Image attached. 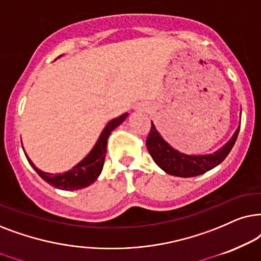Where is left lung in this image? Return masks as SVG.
Returning a JSON list of instances; mask_svg holds the SVG:
<instances>
[{
    "label": "left lung",
    "mask_w": 261,
    "mask_h": 261,
    "mask_svg": "<svg viewBox=\"0 0 261 261\" xmlns=\"http://www.w3.org/2000/svg\"><path fill=\"white\" fill-rule=\"evenodd\" d=\"M240 126L232 137L221 149L213 154L206 155H187L172 148L163 140L158 128L151 121L150 133L147 138V148L152 160L167 174L181 178H192L215 168L227 158L238 138Z\"/></svg>",
    "instance_id": "left-lung-1"
}]
</instances>
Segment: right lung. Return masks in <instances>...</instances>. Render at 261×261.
<instances>
[{"instance_id":"right-lung-1","label":"right lung","mask_w":261,"mask_h":261,"mask_svg":"<svg viewBox=\"0 0 261 261\" xmlns=\"http://www.w3.org/2000/svg\"><path fill=\"white\" fill-rule=\"evenodd\" d=\"M61 57V56H60ZM58 57V58H60ZM128 116V113H124L118 118L110 120L105 128L102 130L101 135H100L98 142H96L94 148L90 150L88 155L79 162L75 167H72L70 171L65 173H60V174H52V173H46L38 169L34 163L31 161V159L26 155L27 161L30 165L33 167L39 176L43 180H45L51 186L56 187V189L65 190V191H75L81 190L85 187L92 185L93 182L98 179L100 173L102 171L103 162H105L106 156V149H107V140H109L110 135L117 126L123 123L125 118Z\"/></svg>"}]
</instances>
